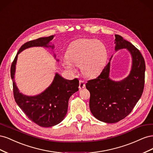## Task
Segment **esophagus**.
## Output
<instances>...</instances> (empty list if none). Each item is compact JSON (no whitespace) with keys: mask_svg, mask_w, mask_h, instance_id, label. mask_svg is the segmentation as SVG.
I'll return each instance as SVG.
<instances>
[{"mask_svg":"<svg viewBox=\"0 0 153 153\" xmlns=\"http://www.w3.org/2000/svg\"><path fill=\"white\" fill-rule=\"evenodd\" d=\"M85 87V84L84 81L80 80V82H79V89H84Z\"/></svg>","mask_w":153,"mask_h":153,"instance_id":"obj_1","label":"esophagus"}]
</instances>
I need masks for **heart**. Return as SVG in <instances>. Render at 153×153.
I'll return each mask as SVG.
<instances>
[{
    "instance_id": "heart-1",
    "label": "heart",
    "mask_w": 153,
    "mask_h": 153,
    "mask_svg": "<svg viewBox=\"0 0 153 153\" xmlns=\"http://www.w3.org/2000/svg\"><path fill=\"white\" fill-rule=\"evenodd\" d=\"M67 58L62 65L67 70L75 73V66L81 67L82 73L89 78L99 75L108 59V50L103 43L94 39H80L73 42L67 51Z\"/></svg>"
}]
</instances>
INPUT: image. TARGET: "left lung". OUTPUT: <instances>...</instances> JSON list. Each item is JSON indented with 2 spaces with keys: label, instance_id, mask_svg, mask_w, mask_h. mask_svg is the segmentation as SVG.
I'll use <instances>...</instances> for the list:
<instances>
[{
  "label": "left lung",
  "instance_id": "8db88e82",
  "mask_svg": "<svg viewBox=\"0 0 153 153\" xmlns=\"http://www.w3.org/2000/svg\"><path fill=\"white\" fill-rule=\"evenodd\" d=\"M115 50L126 49L131 55L132 65L127 77L120 81L110 79V62L100 75L86 84L90 92L89 107L99 121L115 123L130 113L142 94L144 87L146 64L140 51L123 37L115 34ZM112 55L110 59V61Z\"/></svg>",
  "mask_w": 153,
  "mask_h": 153
}]
</instances>
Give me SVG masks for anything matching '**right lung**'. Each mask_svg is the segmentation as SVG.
I'll return each mask as SVG.
<instances>
[{
  "label": "right lung",
  "instance_id": "obj_1",
  "mask_svg": "<svg viewBox=\"0 0 153 153\" xmlns=\"http://www.w3.org/2000/svg\"><path fill=\"white\" fill-rule=\"evenodd\" d=\"M54 36L40 38L30 41L23 45L14 59L11 67V76L13 80V94L15 101L32 121L42 127H52L61 123L68 112V101L71 96L78 91L79 80L64 78L55 73L53 80L43 92L36 96H27L20 92L16 85L15 75L18 55L23 50L34 47L54 48L50 45ZM54 57L56 56L54 54ZM59 61L58 59H56Z\"/></svg>",
  "mask_w": 153,
  "mask_h": 153
}]
</instances>
